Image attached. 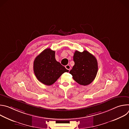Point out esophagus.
Wrapping results in <instances>:
<instances>
[{
  "mask_svg": "<svg viewBox=\"0 0 129 129\" xmlns=\"http://www.w3.org/2000/svg\"><path fill=\"white\" fill-rule=\"evenodd\" d=\"M65 68H66L67 70H68L69 71V70L70 69V66L69 65H66V66H65Z\"/></svg>",
  "mask_w": 129,
  "mask_h": 129,
  "instance_id": "esophagus-1",
  "label": "esophagus"
}]
</instances>
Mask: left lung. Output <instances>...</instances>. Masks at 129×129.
Wrapping results in <instances>:
<instances>
[{
    "label": "left lung",
    "mask_w": 129,
    "mask_h": 129,
    "mask_svg": "<svg viewBox=\"0 0 129 129\" xmlns=\"http://www.w3.org/2000/svg\"><path fill=\"white\" fill-rule=\"evenodd\" d=\"M75 65L69 73L78 84L86 86L92 82L96 77L98 65L95 57L87 50H76L73 56Z\"/></svg>",
    "instance_id": "8db88e82"
}]
</instances>
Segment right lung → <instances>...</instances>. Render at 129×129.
<instances>
[{
  "instance_id": "add662e5",
  "label": "right lung",
  "mask_w": 129,
  "mask_h": 129,
  "mask_svg": "<svg viewBox=\"0 0 129 129\" xmlns=\"http://www.w3.org/2000/svg\"><path fill=\"white\" fill-rule=\"evenodd\" d=\"M34 71L37 79L44 85L50 86L56 82L65 72L64 66L55 59V51L50 48L44 49L35 58Z\"/></svg>"
}]
</instances>
